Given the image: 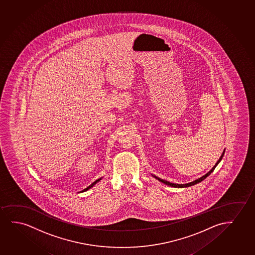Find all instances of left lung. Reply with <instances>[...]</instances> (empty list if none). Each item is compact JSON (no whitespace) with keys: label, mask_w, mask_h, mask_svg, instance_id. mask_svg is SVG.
Wrapping results in <instances>:
<instances>
[{"label":"left lung","mask_w":255,"mask_h":255,"mask_svg":"<svg viewBox=\"0 0 255 255\" xmlns=\"http://www.w3.org/2000/svg\"><path fill=\"white\" fill-rule=\"evenodd\" d=\"M224 153H225V150H224V152H223L222 155L220 156V158H219V161H217V163H216L215 166L212 168L210 171H209L207 174H205V176H202V177H200V178H198V179L195 180V181H193V182H191V183H185V184H176V183H169V182H168V181H165V180H162L161 179V178H159V177H157V176H154L156 179L159 180L160 182H161V183H165V184H167V185H169V186L171 187H175V188H184V187H189L191 186V185H194V184H197V183H200L201 181H203V180L205 179L207 176L211 174V173L215 169L216 166L218 165L219 164V161H221V159H222L223 155H224Z\"/></svg>","instance_id":"1"}]
</instances>
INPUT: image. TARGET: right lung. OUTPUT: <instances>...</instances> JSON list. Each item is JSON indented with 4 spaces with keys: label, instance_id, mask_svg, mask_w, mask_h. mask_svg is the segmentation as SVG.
<instances>
[{
    "label": "right lung",
    "instance_id": "1",
    "mask_svg": "<svg viewBox=\"0 0 255 255\" xmlns=\"http://www.w3.org/2000/svg\"><path fill=\"white\" fill-rule=\"evenodd\" d=\"M101 178H100V179L96 180V181H95V182H94V183H92V184H91V185H89V186L87 187V188H86V189H85V190H82V191H86V190H89V189H91V188H92V187L94 186V184H96V183H97L98 182H99V181H101Z\"/></svg>",
    "mask_w": 255,
    "mask_h": 255
}]
</instances>
